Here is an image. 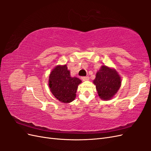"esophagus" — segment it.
I'll return each mask as SVG.
<instances>
[{"label":"esophagus","mask_w":151,"mask_h":151,"mask_svg":"<svg viewBox=\"0 0 151 151\" xmlns=\"http://www.w3.org/2000/svg\"><path fill=\"white\" fill-rule=\"evenodd\" d=\"M81 79L83 81H87L89 79V77L88 76H84V77H82Z\"/></svg>","instance_id":"1"}]
</instances>
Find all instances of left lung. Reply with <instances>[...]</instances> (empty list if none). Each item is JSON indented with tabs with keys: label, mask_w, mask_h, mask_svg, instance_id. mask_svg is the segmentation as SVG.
Segmentation results:
<instances>
[{
	"label": "left lung",
	"mask_w": 151,
	"mask_h": 151,
	"mask_svg": "<svg viewBox=\"0 0 151 151\" xmlns=\"http://www.w3.org/2000/svg\"><path fill=\"white\" fill-rule=\"evenodd\" d=\"M93 83L99 98L103 100H109L120 89L122 81L115 69L103 65L96 73Z\"/></svg>",
	"instance_id": "8db88e82"
}]
</instances>
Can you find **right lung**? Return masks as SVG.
Returning <instances> with one entry per match:
<instances>
[{"label":"right lung","instance_id":"obj_1","mask_svg":"<svg viewBox=\"0 0 151 151\" xmlns=\"http://www.w3.org/2000/svg\"><path fill=\"white\" fill-rule=\"evenodd\" d=\"M48 85L52 93L59 101L68 103L74 101L76 91L81 81L72 77L66 65H57L49 76Z\"/></svg>","mask_w":151,"mask_h":151}]
</instances>
